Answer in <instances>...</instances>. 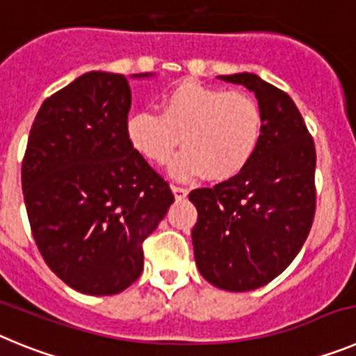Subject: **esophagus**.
Returning <instances> with one entry per match:
<instances>
[{
	"mask_svg": "<svg viewBox=\"0 0 356 356\" xmlns=\"http://www.w3.org/2000/svg\"><path fill=\"white\" fill-rule=\"evenodd\" d=\"M171 188L176 200H185V197H187L188 191L185 187H180V185H171Z\"/></svg>",
	"mask_w": 356,
	"mask_h": 356,
	"instance_id": "34e87169",
	"label": "esophagus"
}]
</instances>
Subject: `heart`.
<instances>
[{"mask_svg": "<svg viewBox=\"0 0 356 356\" xmlns=\"http://www.w3.org/2000/svg\"><path fill=\"white\" fill-rule=\"evenodd\" d=\"M160 108V114H131L128 140L144 159L165 163L181 135L185 149L169 168L180 180L201 172L210 180H228L253 160L262 140V110L248 92L184 80L163 94Z\"/></svg>", "mask_w": 356, "mask_h": 356, "instance_id": "1", "label": "heart"}]
</instances>
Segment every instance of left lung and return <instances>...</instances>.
Instances as JSON below:
<instances>
[{"label":"left lung","instance_id":"8db88e82","mask_svg":"<svg viewBox=\"0 0 356 356\" xmlns=\"http://www.w3.org/2000/svg\"><path fill=\"white\" fill-rule=\"evenodd\" d=\"M254 92L264 115L260 146L238 175L188 194L197 209L194 259L222 291H254L300 253L316 213V146L289 94L253 72L219 76Z\"/></svg>","mask_w":356,"mask_h":356}]
</instances>
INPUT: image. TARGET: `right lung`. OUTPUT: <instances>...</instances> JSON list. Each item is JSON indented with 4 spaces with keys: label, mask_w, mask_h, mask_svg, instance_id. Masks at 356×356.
Segmentation results:
<instances>
[{
    "label": "right lung",
    "mask_w": 356,
    "mask_h": 356,
    "mask_svg": "<svg viewBox=\"0 0 356 356\" xmlns=\"http://www.w3.org/2000/svg\"><path fill=\"white\" fill-rule=\"evenodd\" d=\"M130 106L127 76L85 72L42 103L28 137L31 234L49 269L83 294H119L139 278L144 238L175 201L128 140Z\"/></svg>",
    "instance_id": "obj_1"
}]
</instances>
